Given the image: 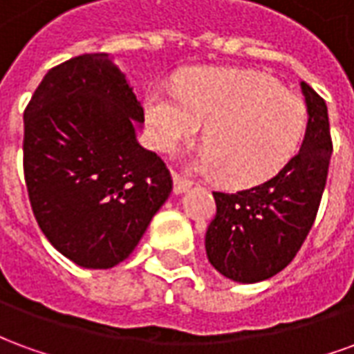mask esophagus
Listing matches in <instances>:
<instances>
[{
    "label": "esophagus",
    "instance_id": "obj_1",
    "mask_svg": "<svg viewBox=\"0 0 354 354\" xmlns=\"http://www.w3.org/2000/svg\"><path fill=\"white\" fill-rule=\"evenodd\" d=\"M172 180H174V193L176 195H180V193H185L189 187H192V182L189 180H185V178H182L180 174H172Z\"/></svg>",
    "mask_w": 354,
    "mask_h": 354
}]
</instances>
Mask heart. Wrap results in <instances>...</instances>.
Masks as SVG:
<instances>
[{
  "label": "heart",
  "mask_w": 354,
  "mask_h": 354,
  "mask_svg": "<svg viewBox=\"0 0 354 354\" xmlns=\"http://www.w3.org/2000/svg\"><path fill=\"white\" fill-rule=\"evenodd\" d=\"M146 119L155 146L174 151L205 127L208 146L195 167L246 187L279 174L296 155L307 129L305 102L260 72L201 70L185 75L180 93L151 91Z\"/></svg>",
  "instance_id": "heart-1"
}]
</instances>
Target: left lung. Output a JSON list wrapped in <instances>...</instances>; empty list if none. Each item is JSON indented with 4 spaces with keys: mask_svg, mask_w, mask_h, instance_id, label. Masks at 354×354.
<instances>
[{
    "mask_svg": "<svg viewBox=\"0 0 354 354\" xmlns=\"http://www.w3.org/2000/svg\"><path fill=\"white\" fill-rule=\"evenodd\" d=\"M307 129L297 155L263 184L214 192L216 218L205 237L208 261L235 282L266 281L294 260L311 231L326 185L332 138L326 102L305 81Z\"/></svg>",
    "mask_w": 354,
    "mask_h": 354,
    "instance_id": "left-lung-1",
    "label": "left lung"
}]
</instances>
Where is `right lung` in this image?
Masks as SVG:
<instances>
[{"label":"right lung","mask_w":354,"mask_h":354,"mask_svg":"<svg viewBox=\"0 0 354 354\" xmlns=\"http://www.w3.org/2000/svg\"><path fill=\"white\" fill-rule=\"evenodd\" d=\"M144 108L106 53L47 72L24 111V178L43 235L85 269L127 260L172 192L136 140Z\"/></svg>","instance_id":"obj_1"}]
</instances>
